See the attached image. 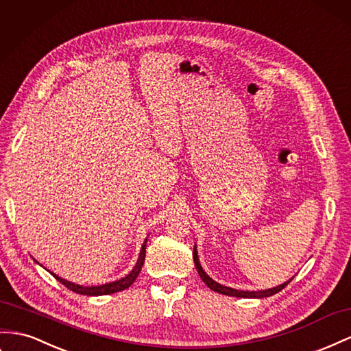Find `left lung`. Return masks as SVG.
<instances>
[{
    "instance_id": "1",
    "label": "left lung",
    "mask_w": 351,
    "mask_h": 351,
    "mask_svg": "<svg viewBox=\"0 0 351 351\" xmlns=\"http://www.w3.org/2000/svg\"><path fill=\"white\" fill-rule=\"evenodd\" d=\"M193 261H195V266H196V270L199 273V276H201V279L206 283V287L210 288V289H213V291H215V292L223 293V295L239 297V298H264V297L274 295V293L282 291L291 282V279H289L288 282L282 283V285H279L276 288H271V289H266V291H238V289H233V288H229V287H223V285H220V283H217L215 280H213L210 276H208V274L202 270L201 264H199L196 246L193 248Z\"/></svg>"
}]
</instances>
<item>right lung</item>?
Wrapping results in <instances>:
<instances>
[{"mask_svg": "<svg viewBox=\"0 0 351 351\" xmlns=\"http://www.w3.org/2000/svg\"><path fill=\"white\" fill-rule=\"evenodd\" d=\"M146 242H147V239L145 241L143 246H141V251H140L138 260H137V264L134 266V269H132L131 273L127 274L125 278H122V279H119L117 282L105 283V285H99V287H81V285H75V283H72V282L64 280V279H62L59 276H56L54 273H51V274L62 283V285H64L66 288L73 291V292L81 293V295H108V293H115V292H119V291H124V289L130 288L132 283H134V280L137 279L138 273L141 270V266H143V264H145Z\"/></svg>", "mask_w": 351, "mask_h": 351, "instance_id": "1", "label": "right lung"}]
</instances>
